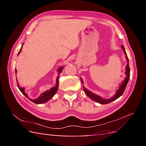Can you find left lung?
<instances>
[{
    "label": "left lung",
    "mask_w": 146,
    "mask_h": 146,
    "mask_svg": "<svg viewBox=\"0 0 146 146\" xmlns=\"http://www.w3.org/2000/svg\"><path fill=\"white\" fill-rule=\"evenodd\" d=\"M121 48H122L123 53H124V54L125 55V58L127 61V64L125 66V74L126 75V77L125 78L124 80L122 81L121 84L119 85L118 89L116 91V93L114 94V95H113V97H111V98H110V99L102 98V97H100L98 95H97L96 94H94L93 92H92L90 90H87L86 88H85V86H83V90L85 91L86 94L88 97H89L90 99H91L92 100H93L94 101L96 102L99 103L100 104H109L110 102H111L115 100L116 99H118L119 97H121L123 94V92H124V91L125 90V88L127 86L128 82H129V79H130V67H129V58H128V56H127V55L126 54V52H125V50L124 48V47H123V46H122ZM80 79H81L82 84H83L84 82L83 81V79L81 77H80Z\"/></svg>",
    "instance_id": "obj_1"
}]
</instances>
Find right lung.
<instances>
[{
  "mask_svg": "<svg viewBox=\"0 0 146 146\" xmlns=\"http://www.w3.org/2000/svg\"><path fill=\"white\" fill-rule=\"evenodd\" d=\"M24 44V43H23ZM23 45H22V47L21 48V49L19 50V52H18V54H17V56H18L19 55V54L21 53V50H22V47H23ZM64 67H60L58 70H57V71H58V76L56 77V84H55V86L51 88L50 90H48L44 92H43L41 94V95L39 96L38 98L36 99H30V98H29L28 96V94L26 93V92H25V88H21L20 86H19V84L18 83V82H17V79H16V82H17V87H18L19 90L21 91V92L23 93L26 98H27L30 100H31L32 102H33V103L36 104H44V103H46V102L48 101L49 100H50L54 96V95L55 94V93L56 92L57 90H58V85H59V81H58V78L60 77V74H61V72H62V70L63 69ZM15 73L16 74L17 73V70L15 69Z\"/></svg>",
  "mask_w": 146,
  "mask_h": 146,
  "instance_id": "1",
  "label": "right lung"
}]
</instances>
